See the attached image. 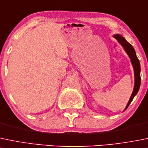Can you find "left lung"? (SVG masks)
<instances>
[{"instance_id": "left-lung-1", "label": "left lung", "mask_w": 148, "mask_h": 148, "mask_svg": "<svg viewBox=\"0 0 148 148\" xmlns=\"http://www.w3.org/2000/svg\"><path fill=\"white\" fill-rule=\"evenodd\" d=\"M114 38H116V39L118 40V42L121 44V46L124 48V49L125 50L127 53L128 54L129 57H130V58L131 59V62L133 66V68H134V90H133L132 94L131 97H130V100H129L128 103H127V106H126L125 108V110H126V109L128 108V106H130L131 102L132 101L134 96H135L136 95H137V93L138 92L139 89H140V82H141V78H140V61H139L137 56H136V52L135 51H134L132 45L130 43H129V42L126 40L125 38H124V37H122L121 35H120V34H114Z\"/></svg>"}]
</instances>
